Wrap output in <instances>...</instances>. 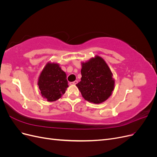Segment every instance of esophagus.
<instances>
[{
  "label": "esophagus",
  "instance_id": "obj_1",
  "mask_svg": "<svg viewBox=\"0 0 157 157\" xmlns=\"http://www.w3.org/2000/svg\"><path fill=\"white\" fill-rule=\"evenodd\" d=\"M78 83V81L77 80H75L74 82H70V84H71V85H76Z\"/></svg>",
  "mask_w": 157,
  "mask_h": 157
}]
</instances>
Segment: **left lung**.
<instances>
[{"label":"left lung","instance_id":"1","mask_svg":"<svg viewBox=\"0 0 157 157\" xmlns=\"http://www.w3.org/2000/svg\"><path fill=\"white\" fill-rule=\"evenodd\" d=\"M81 64V80L76 86L82 97L93 103L105 101L111 96L115 87V80L109 66L98 56Z\"/></svg>","mask_w":157,"mask_h":157}]
</instances>
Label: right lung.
Returning a JSON list of instances; mask_svg holds the SVG:
<instances>
[{"label": "right lung", "mask_w": 157, "mask_h": 157, "mask_svg": "<svg viewBox=\"0 0 157 157\" xmlns=\"http://www.w3.org/2000/svg\"><path fill=\"white\" fill-rule=\"evenodd\" d=\"M41 96L48 101L58 100L65 93L68 86L67 75L59 64L48 63L38 80Z\"/></svg>", "instance_id": "right-lung-1"}]
</instances>
